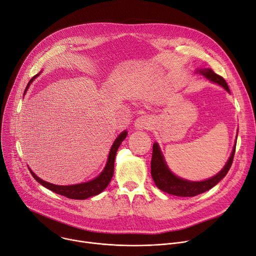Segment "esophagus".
I'll use <instances>...</instances> for the list:
<instances>
[{
	"instance_id": "1",
	"label": "esophagus",
	"mask_w": 256,
	"mask_h": 256,
	"mask_svg": "<svg viewBox=\"0 0 256 256\" xmlns=\"http://www.w3.org/2000/svg\"><path fill=\"white\" fill-rule=\"evenodd\" d=\"M153 124V120L150 116H140V118H136V121H135L134 127L136 128L138 130H142V129H148L150 127L152 126Z\"/></svg>"
}]
</instances>
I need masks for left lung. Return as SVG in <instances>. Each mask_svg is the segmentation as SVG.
<instances>
[{
    "mask_svg": "<svg viewBox=\"0 0 256 256\" xmlns=\"http://www.w3.org/2000/svg\"><path fill=\"white\" fill-rule=\"evenodd\" d=\"M195 72L204 75V76L211 82L219 84L225 90V91L230 94V88L226 82H225L224 78H221L220 75L216 74L212 69L198 68ZM236 140L234 142L232 154L228 162L225 163L224 168L217 174L208 180H204V181L194 182V181H188V180L176 176L170 170L166 162H165V159L163 157V154L161 152L158 142H154L153 155H152V161H151L152 178L154 180L156 186L163 192L176 195V196H184V198L195 196V195H198L213 188L225 176H226L232 164V160L236 152Z\"/></svg>",
    "mask_w": 256,
    "mask_h": 256,
    "instance_id": "8db88e82",
    "label": "left lung"
}]
</instances>
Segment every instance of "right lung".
<instances>
[{
    "label": "right lung",
    "mask_w": 256,
    "mask_h": 256,
    "mask_svg": "<svg viewBox=\"0 0 256 256\" xmlns=\"http://www.w3.org/2000/svg\"><path fill=\"white\" fill-rule=\"evenodd\" d=\"M38 75L39 74L35 75V76L28 82V86L24 90V95L28 91L30 84H32V82L38 76ZM126 136H127V131L126 130L118 134V136L116 138V140L114 142V144H112V146L110 150V154H108L106 164H105V168H103L101 174H99L95 178L91 180V181H88V182L75 184V185H68V186H60V185H54V184L48 183L46 181H43L42 178L37 176L31 170V168H28L30 172H31V174L34 176V178L39 184H41L45 188H48V189L54 191V193L63 195V196H66L68 198H71V200H86L88 198L95 196V195H98L99 193H101L105 188L108 186L110 180L114 176L116 154L118 152V146H121L122 142L126 138Z\"/></svg>",
    "instance_id": "add662e5"
}]
</instances>
